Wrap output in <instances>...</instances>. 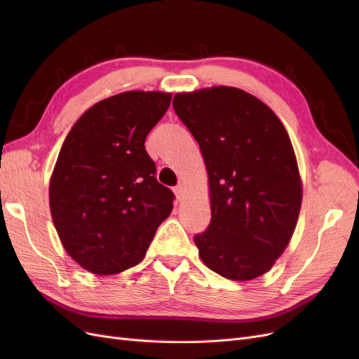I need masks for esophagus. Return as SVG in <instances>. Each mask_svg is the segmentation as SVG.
<instances>
[{"instance_id": "34e87169", "label": "esophagus", "mask_w": 359, "mask_h": 359, "mask_svg": "<svg viewBox=\"0 0 359 359\" xmlns=\"http://www.w3.org/2000/svg\"><path fill=\"white\" fill-rule=\"evenodd\" d=\"M173 191H175L177 194V199L178 201H182V196H184V184H178V186L173 189Z\"/></svg>"}]
</instances>
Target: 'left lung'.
<instances>
[{
	"label": "left lung",
	"mask_w": 359,
	"mask_h": 359,
	"mask_svg": "<svg viewBox=\"0 0 359 359\" xmlns=\"http://www.w3.org/2000/svg\"><path fill=\"white\" fill-rule=\"evenodd\" d=\"M208 172L211 222L194 236L202 262L224 278L262 276L297 227L302 181L289 135L257 97L211 86L173 97Z\"/></svg>",
	"instance_id": "1"
}]
</instances>
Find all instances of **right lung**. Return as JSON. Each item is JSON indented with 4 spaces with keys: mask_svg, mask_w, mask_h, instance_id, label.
Returning a JSON list of instances; mask_svg holds the SVG:
<instances>
[{
    "mask_svg": "<svg viewBox=\"0 0 359 359\" xmlns=\"http://www.w3.org/2000/svg\"><path fill=\"white\" fill-rule=\"evenodd\" d=\"M170 93L126 91L91 106L74 123L49 181L50 215L69 256L97 276L145 257L173 193L156 180L145 139Z\"/></svg>",
    "mask_w": 359,
    "mask_h": 359,
    "instance_id": "1",
    "label": "right lung"
}]
</instances>
